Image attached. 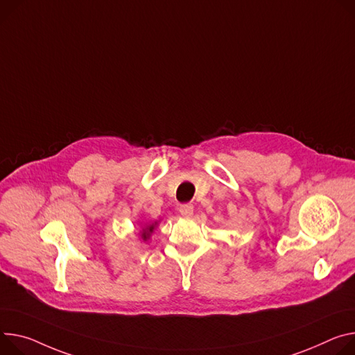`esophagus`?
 Here are the masks:
<instances>
[{
  "label": "esophagus",
  "instance_id": "34e87169",
  "mask_svg": "<svg viewBox=\"0 0 355 355\" xmlns=\"http://www.w3.org/2000/svg\"><path fill=\"white\" fill-rule=\"evenodd\" d=\"M180 214L184 216V218H191L192 214H194V207L189 205V204H184L180 207Z\"/></svg>",
  "mask_w": 355,
  "mask_h": 355
}]
</instances>
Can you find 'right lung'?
<instances>
[{"mask_svg":"<svg viewBox=\"0 0 355 355\" xmlns=\"http://www.w3.org/2000/svg\"><path fill=\"white\" fill-rule=\"evenodd\" d=\"M158 223H159V220H154V222H141V223H140L141 231L139 232V236L141 238L143 242H147V241L151 238V235L154 234L155 228L158 227Z\"/></svg>","mask_w":355,"mask_h":355,"instance_id":"1","label":"right lung"}]
</instances>
